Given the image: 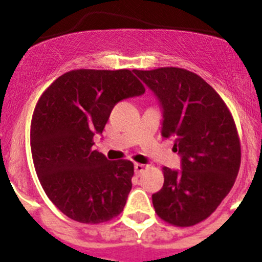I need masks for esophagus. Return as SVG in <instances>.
I'll use <instances>...</instances> for the list:
<instances>
[{
	"instance_id": "1",
	"label": "esophagus",
	"mask_w": 262,
	"mask_h": 262,
	"mask_svg": "<svg viewBox=\"0 0 262 262\" xmlns=\"http://www.w3.org/2000/svg\"><path fill=\"white\" fill-rule=\"evenodd\" d=\"M134 168H135V174H136V176H140V174H142V173L145 170V168H147V165H144V164L136 163L135 165H134Z\"/></svg>"
}]
</instances>
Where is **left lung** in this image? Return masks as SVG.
Instances as JSON below:
<instances>
[{"mask_svg":"<svg viewBox=\"0 0 262 262\" xmlns=\"http://www.w3.org/2000/svg\"><path fill=\"white\" fill-rule=\"evenodd\" d=\"M163 107L161 135L174 140L181 172L164 166V185L152 195L166 223L191 227L210 216L232 189L242 161L230 108L202 77L176 67L138 71Z\"/></svg>","mask_w":262,"mask_h":262,"instance_id":"8db88e82","label":"left lung"}]
</instances>
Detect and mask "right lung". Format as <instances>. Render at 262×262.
Listing matches in <instances>:
<instances>
[{"label":"right lung","instance_id":"obj_1","mask_svg":"<svg viewBox=\"0 0 262 262\" xmlns=\"http://www.w3.org/2000/svg\"><path fill=\"white\" fill-rule=\"evenodd\" d=\"M144 92L134 71L75 69L39 98L30 129L32 161L48 198L73 221L99 224L123 211L134 164L93 151V138L119 101Z\"/></svg>","mask_w":262,"mask_h":262}]
</instances>
